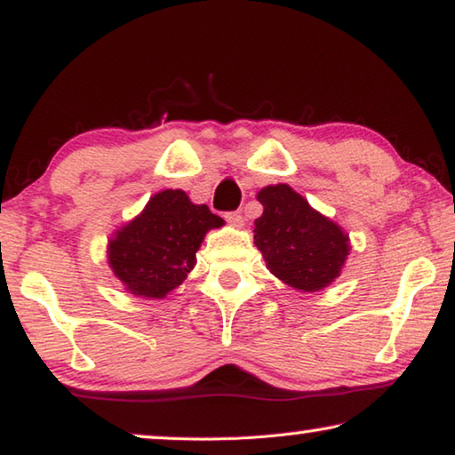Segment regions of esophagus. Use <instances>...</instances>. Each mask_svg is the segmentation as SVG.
<instances>
[{"label":"esophagus","instance_id":"1","mask_svg":"<svg viewBox=\"0 0 455 455\" xmlns=\"http://www.w3.org/2000/svg\"><path fill=\"white\" fill-rule=\"evenodd\" d=\"M225 219H227L228 225L235 227V228H241L244 225V219H243L241 212H227Z\"/></svg>","mask_w":455,"mask_h":455}]
</instances>
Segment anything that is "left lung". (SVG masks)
Returning a JSON list of instances; mask_svg holds the SVG:
<instances>
[{
    "instance_id": "8db88e82",
    "label": "left lung",
    "mask_w": 455,
    "mask_h": 455,
    "mask_svg": "<svg viewBox=\"0 0 455 455\" xmlns=\"http://www.w3.org/2000/svg\"><path fill=\"white\" fill-rule=\"evenodd\" d=\"M257 200L263 214L255 220V244L268 271L301 292L329 287L347 260L349 235L289 184L260 188Z\"/></svg>"
}]
</instances>
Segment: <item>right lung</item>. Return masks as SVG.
Returning <instances> with one entry per match:
<instances>
[{
    "instance_id": "1",
    "label": "right lung",
    "mask_w": 455,
    "mask_h": 455,
    "mask_svg": "<svg viewBox=\"0 0 455 455\" xmlns=\"http://www.w3.org/2000/svg\"><path fill=\"white\" fill-rule=\"evenodd\" d=\"M225 220L195 204L180 188L150 196L144 211L108 241V265L128 292L164 299L196 265V251L211 228Z\"/></svg>"
}]
</instances>
